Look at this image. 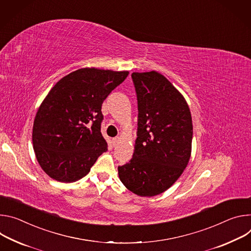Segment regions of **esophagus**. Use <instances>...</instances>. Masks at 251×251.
<instances>
[{"instance_id": "esophagus-1", "label": "esophagus", "mask_w": 251, "mask_h": 251, "mask_svg": "<svg viewBox=\"0 0 251 251\" xmlns=\"http://www.w3.org/2000/svg\"><path fill=\"white\" fill-rule=\"evenodd\" d=\"M119 142H120V137H119V136L114 137V138H113V146L116 147V146L119 144Z\"/></svg>"}]
</instances>
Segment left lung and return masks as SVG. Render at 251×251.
<instances>
[{
	"label": "left lung",
	"instance_id": "obj_1",
	"mask_svg": "<svg viewBox=\"0 0 251 251\" xmlns=\"http://www.w3.org/2000/svg\"><path fill=\"white\" fill-rule=\"evenodd\" d=\"M137 98V137L132 158L119 166L124 185L140 197L169 189L189 161L192 120L183 96L161 74L132 73Z\"/></svg>",
	"mask_w": 251,
	"mask_h": 251
}]
</instances>
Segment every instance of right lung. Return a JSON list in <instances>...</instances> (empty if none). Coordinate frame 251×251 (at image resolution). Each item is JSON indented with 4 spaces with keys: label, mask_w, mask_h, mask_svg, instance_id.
<instances>
[{
    "label": "right lung",
    "mask_w": 251,
    "mask_h": 251,
    "mask_svg": "<svg viewBox=\"0 0 251 251\" xmlns=\"http://www.w3.org/2000/svg\"><path fill=\"white\" fill-rule=\"evenodd\" d=\"M127 75V71L83 68L51 88L33 126L36 157L50 177L61 182L76 181L107 151L100 132L101 104Z\"/></svg>",
    "instance_id": "add662e5"
}]
</instances>
